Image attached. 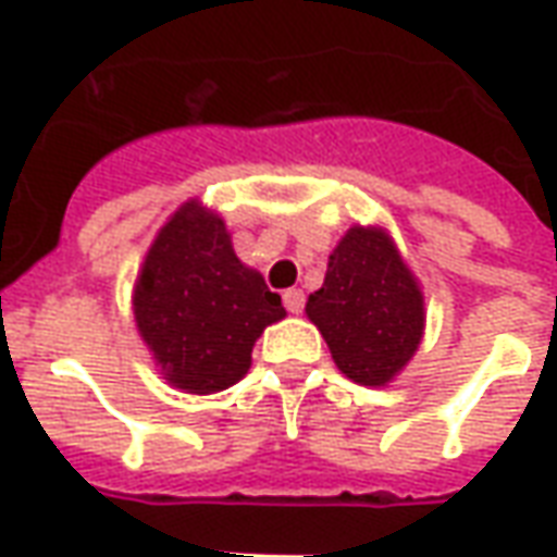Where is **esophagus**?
I'll use <instances>...</instances> for the list:
<instances>
[{
  "mask_svg": "<svg viewBox=\"0 0 557 557\" xmlns=\"http://www.w3.org/2000/svg\"><path fill=\"white\" fill-rule=\"evenodd\" d=\"M283 304H286V310L289 313H301L304 310V292L301 289H286L283 292Z\"/></svg>",
  "mask_w": 557,
  "mask_h": 557,
  "instance_id": "obj_1",
  "label": "esophagus"
}]
</instances>
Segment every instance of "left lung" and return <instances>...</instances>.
Instances as JSON below:
<instances>
[{"label":"left lung","mask_w":557,"mask_h":557,"mask_svg":"<svg viewBox=\"0 0 557 557\" xmlns=\"http://www.w3.org/2000/svg\"><path fill=\"white\" fill-rule=\"evenodd\" d=\"M307 315L351 382L387 385L423 337V292L382 226H351L327 256Z\"/></svg>","instance_id":"8db88e82"}]
</instances>
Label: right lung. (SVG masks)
<instances>
[{
    "instance_id": "right-lung-1",
    "label": "right lung",
    "mask_w": 557,
    "mask_h": 557,
    "mask_svg": "<svg viewBox=\"0 0 557 557\" xmlns=\"http://www.w3.org/2000/svg\"><path fill=\"white\" fill-rule=\"evenodd\" d=\"M286 315L277 292L232 250L226 223L184 202L148 247L134 286V319L160 373L187 394L242 382L253 343Z\"/></svg>"
}]
</instances>
